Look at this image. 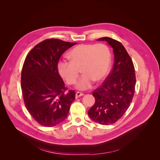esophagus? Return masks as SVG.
Returning a JSON list of instances; mask_svg holds the SVG:
<instances>
[{
  "instance_id": "obj_1",
  "label": "esophagus",
  "mask_w": 160,
  "mask_h": 160,
  "mask_svg": "<svg viewBox=\"0 0 160 160\" xmlns=\"http://www.w3.org/2000/svg\"><path fill=\"white\" fill-rule=\"evenodd\" d=\"M83 95H84V94L83 93H81V92L77 91V92H76V94H75V98L77 99V98H79V97L83 96Z\"/></svg>"
}]
</instances>
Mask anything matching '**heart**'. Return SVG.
Returning a JSON list of instances; mask_svg holds the SVG:
<instances>
[{"label": "heart", "mask_w": 160, "mask_h": 160, "mask_svg": "<svg viewBox=\"0 0 160 160\" xmlns=\"http://www.w3.org/2000/svg\"><path fill=\"white\" fill-rule=\"evenodd\" d=\"M68 56L70 61L62 59L58 62V71L67 83L74 85L81 69L83 74L77 85L78 89L86 90L94 81H103L109 71L111 52L103 43L79 45L72 48Z\"/></svg>", "instance_id": "heart-1"}]
</instances>
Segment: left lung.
Returning a JSON list of instances; mask_svg holds the SVG:
<instances>
[{
  "label": "left lung",
  "instance_id": "obj_1",
  "mask_svg": "<svg viewBox=\"0 0 160 160\" xmlns=\"http://www.w3.org/2000/svg\"><path fill=\"white\" fill-rule=\"evenodd\" d=\"M98 40L107 41L113 47L114 64L107 78L93 91L95 102L88 115L94 122L109 125L118 122L129 108L136 79L133 61L122 43L107 37Z\"/></svg>",
  "mask_w": 160,
  "mask_h": 160
}]
</instances>
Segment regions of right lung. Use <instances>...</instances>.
Here are the masks:
<instances>
[{"label":"right lung","instance_id":"right-lung-1","mask_svg":"<svg viewBox=\"0 0 160 160\" xmlns=\"http://www.w3.org/2000/svg\"><path fill=\"white\" fill-rule=\"evenodd\" d=\"M77 42L47 38L28 53L21 72L24 103L36 122L53 127L64 121L75 99L73 90L67 91L58 71L61 55Z\"/></svg>","mask_w":160,"mask_h":160}]
</instances>
